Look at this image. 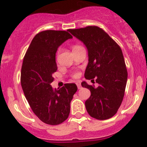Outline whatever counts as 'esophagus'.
<instances>
[{
  "mask_svg": "<svg viewBox=\"0 0 147 147\" xmlns=\"http://www.w3.org/2000/svg\"><path fill=\"white\" fill-rule=\"evenodd\" d=\"M76 84H77V86H78V88L79 89H81V87H82V86H81V83L80 82H76Z\"/></svg>",
  "mask_w": 147,
  "mask_h": 147,
  "instance_id": "obj_1",
  "label": "esophagus"
}]
</instances>
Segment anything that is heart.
Segmentation results:
<instances>
[{
  "label": "heart",
  "instance_id": "heart-1",
  "mask_svg": "<svg viewBox=\"0 0 147 147\" xmlns=\"http://www.w3.org/2000/svg\"><path fill=\"white\" fill-rule=\"evenodd\" d=\"M80 47V46H79V45H74L73 46V49L74 48H77V47ZM77 76V75H74V77H76Z\"/></svg>",
  "mask_w": 147,
  "mask_h": 147
}]
</instances>
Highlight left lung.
Here are the masks:
<instances>
[{
	"instance_id": "1",
	"label": "left lung",
	"mask_w": 147,
	"mask_h": 147,
	"mask_svg": "<svg viewBox=\"0 0 147 147\" xmlns=\"http://www.w3.org/2000/svg\"><path fill=\"white\" fill-rule=\"evenodd\" d=\"M69 32L84 43L88 51V65L84 72L87 80L95 78L99 86L82 82L91 95L85 101L89 115L97 119L112 117L121 105L127 81V70L119 45L102 28L87 26L69 29Z\"/></svg>"
}]
</instances>
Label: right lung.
<instances>
[{"label":"right lung","mask_w":147,"mask_h":147,"mask_svg":"<svg viewBox=\"0 0 147 147\" xmlns=\"http://www.w3.org/2000/svg\"><path fill=\"white\" fill-rule=\"evenodd\" d=\"M72 36L64 30H45L32 39L23 59L20 83L32 112L42 122L57 125L67 119L70 102L78 90L75 83L53 90V75L57 69L59 46Z\"/></svg>","instance_id":"add662e5"}]
</instances>
